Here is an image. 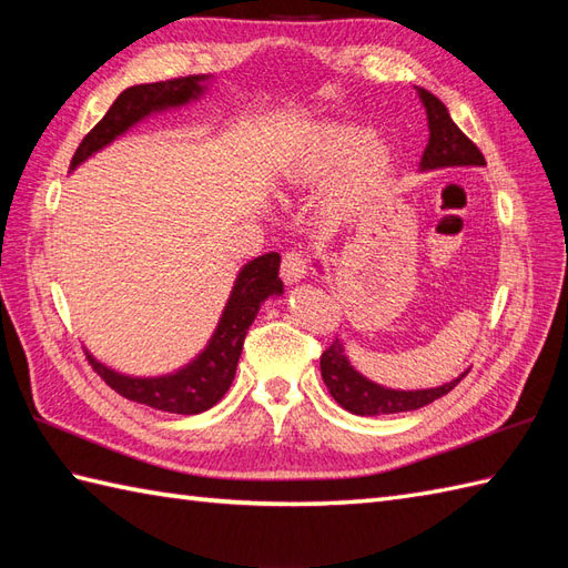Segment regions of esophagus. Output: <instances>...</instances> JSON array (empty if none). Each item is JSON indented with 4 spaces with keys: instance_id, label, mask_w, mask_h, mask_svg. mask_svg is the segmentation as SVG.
<instances>
[{
    "instance_id": "34e87169",
    "label": "esophagus",
    "mask_w": 568,
    "mask_h": 568,
    "mask_svg": "<svg viewBox=\"0 0 568 568\" xmlns=\"http://www.w3.org/2000/svg\"><path fill=\"white\" fill-rule=\"evenodd\" d=\"M281 275H283V281L287 285L300 283L307 275V258L303 256V253H297V251L285 253L283 265H281Z\"/></svg>"
}]
</instances>
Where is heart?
I'll use <instances>...</instances> for the list:
<instances>
[{
	"mask_svg": "<svg viewBox=\"0 0 568 568\" xmlns=\"http://www.w3.org/2000/svg\"><path fill=\"white\" fill-rule=\"evenodd\" d=\"M390 161L393 149L383 136H364L356 124L327 119L300 131L277 165V178L287 187L307 190L342 165L327 195L329 207L342 210L364 200L388 173Z\"/></svg>",
	"mask_w": 568,
	"mask_h": 568,
	"instance_id": "obj_1",
	"label": "heart"
}]
</instances>
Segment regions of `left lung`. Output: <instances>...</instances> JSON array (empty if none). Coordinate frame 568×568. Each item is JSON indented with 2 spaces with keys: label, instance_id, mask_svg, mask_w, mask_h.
<instances>
[{
  "label": "left lung",
  "instance_id": "8db88e82",
  "mask_svg": "<svg viewBox=\"0 0 568 568\" xmlns=\"http://www.w3.org/2000/svg\"><path fill=\"white\" fill-rule=\"evenodd\" d=\"M417 98L427 112V126H429V141L427 149L422 153L419 173L442 171V168H464V165H486L484 153L476 149V143L464 136V131L454 124L444 102L434 98L425 88H415ZM322 271L320 261L315 263ZM322 381L327 385L332 397L344 409L358 417H376V415H393V413H409V409H419L437 397L449 393L454 385L462 381V376L437 385V388H422V390H395L385 388L381 383L368 381L364 373H358L352 361L346 356V348L342 339H334V344L322 354L320 358Z\"/></svg>",
  "mask_w": 568,
  "mask_h": 568
}]
</instances>
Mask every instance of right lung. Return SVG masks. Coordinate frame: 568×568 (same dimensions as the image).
<instances>
[{"label": "right lung", "mask_w": 568, "mask_h": 568, "mask_svg": "<svg viewBox=\"0 0 568 568\" xmlns=\"http://www.w3.org/2000/svg\"><path fill=\"white\" fill-rule=\"evenodd\" d=\"M212 82V75H190L165 82L134 84V88L124 90L102 122L82 139L75 155H72L70 171H75L94 153H100L119 136H124L143 119L163 114L168 110H180V106L202 100ZM277 271H281V253L275 251L248 261L236 273L234 287L229 293L210 342L204 344L195 358L178 371L163 373V376H129V373L102 364L90 352L84 354H88L92 368L100 373L104 383L119 395L129 397V400L173 415H200L220 403L229 385H232L246 332L256 320L261 305L268 297L283 295V281L277 277Z\"/></svg>", "instance_id": "obj_1"}]
</instances>
